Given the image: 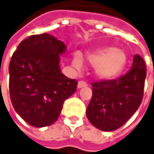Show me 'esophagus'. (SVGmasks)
Segmentation results:
<instances>
[{
  "mask_svg": "<svg viewBox=\"0 0 154 154\" xmlns=\"http://www.w3.org/2000/svg\"><path fill=\"white\" fill-rule=\"evenodd\" d=\"M87 86H88V83L86 81H83V80H80L78 83V88H84V87H87Z\"/></svg>",
  "mask_w": 154,
  "mask_h": 154,
  "instance_id": "34e87169",
  "label": "esophagus"
}]
</instances>
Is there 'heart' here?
<instances>
[{
    "label": "heart",
    "instance_id": "obj_1",
    "mask_svg": "<svg viewBox=\"0 0 154 154\" xmlns=\"http://www.w3.org/2000/svg\"><path fill=\"white\" fill-rule=\"evenodd\" d=\"M87 60L95 66V72L100 78L109 79L122 73L127 63V57L122 50L107 46L89 53ZM73 66L76 69H81L83 66V59L79 53L73 57Z\"/></svg>",
    "mask_w": 154,
    "mask_h": 154
}]
</instances>
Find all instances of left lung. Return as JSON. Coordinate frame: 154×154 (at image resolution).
Instances as JSON below:
<instances>
[{
	"label": "left lung",
	"mask_w": 154,
	"mask_h": 154,
	"mask_svg": "<svg viewBox=\"0 0 154 154\" xmlns=\"http://www.w3.org/2000/svg\"><path fill=\"white\" fill-rule=\"evenodd\" d=\"M146 72L143 59L135 54L132 66L125 75L92 83V97L87 108L90 123L104 131L124 125L142 101Z\"/></svg>",
	"instance_id": "obj_1"
}]
</instances>
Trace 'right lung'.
I'll use <instances>...</instances> for the list:
<instances>
[{
  "label": "right lung",
  "mask_w": 154,
  "mask_h": 154,
  "mask_svg": "<svg viewBox=\"0 0 154 154\" xmlns=\"http://www.w3.org/2000/svg\"><path fill=\"white\" fill-rule=\"evenodd\" d=\"M62 41L47 34L34 35L20 43L9 65V91L15 111L32 127L56 122L63 104L78 81L61 73Z\"/></svg>",
  "instance_id": "1"
}]
</instances>
